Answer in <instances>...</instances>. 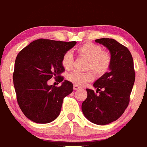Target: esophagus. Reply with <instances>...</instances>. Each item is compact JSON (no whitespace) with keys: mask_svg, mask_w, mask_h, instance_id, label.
Wrapping results in <instances>:
<instances>
[{"mask_svg":"<svg viewBox=\"0 0 147 147\" xmlns=\"http://www.w3.org/2000/svg\"><path fill=\"white\" fill-rule=\"evenodd\" d=\"M73 89H74V90H78V89H80V87L78 85H76V84H74Z\"/></svg>","mask_w":147,"mask_h":147,"instance_id":"34e87169","label":"esophagus"}]
</instances>
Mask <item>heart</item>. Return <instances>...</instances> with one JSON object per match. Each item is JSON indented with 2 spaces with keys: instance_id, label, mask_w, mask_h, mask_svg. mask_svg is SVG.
<instances>
[{
  "instance_id": "obj_1",
  "label": "heart",
  "mask_w": 147,
  "mask_h": 147,
  "mask_svg": "<svg viewBox=\"0 0 147 147\" xmlns=\"http://www.w3.org/2000/svg\"><path fill=\"white\" fill-rule=\"evenodd\" d=\"M79 55L88 58L86 68L92 69L97 75H103L111 67V56L107 51H103L100 46L88 42L77 49ZM74 56L71 51H67L62 58V65L65 69H70L73 65ZM94 78V72L74 71L67 75L69 81L78 86H83Z\"/></svg>"
}]
</instances>
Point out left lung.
<instances>
[{
  "mask_svg": "<svg viewBox=\"0 0 147 147\" xmlns=\"http://www.w3.org/2000/svg\"><path fill=\"white\" fill-rule=\"evenodd\" d=\"M95 41L109 49L111 65L109 72L94 83L96 92L86 89L87 97L82 110L89 121L104 125L118 120L127 107L135 72L133 58L127 48L113 38H102Z\"/></svg>",
  "mask_w": 147,
  "mask_h": 147,
  "instance_id": "1",
  "label": "left lung"
}]
</instances>
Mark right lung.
Wrapping results in <instances>:
<instances>
[{"label": "right lung", "instance_id": "obj_1", "mask_svg": "<svg viewBox=\"0 0 147 147\" xmlns=\"http://www.w3.org/2000/svg\"><path fill=\"white\" fill-rule=\"evenodd\" d=\"M76 41L35 40L22 49L15 62L13 83L20 108L27 118L36 123H49L58 118L63 98L73 91L72 82L61 74L63 55L75 46ZM54 77L61 86H49Z\"/></svg>", "mask_w": 147, "mask_h": 147}]
</instances>
